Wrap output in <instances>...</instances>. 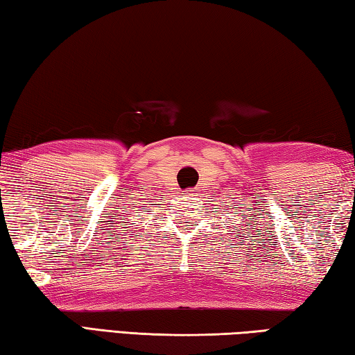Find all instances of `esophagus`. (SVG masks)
<instances>
[{
    "label": "esophagus",
    "mask_w": 355,
    "mask_h": 355,
    "mask_svg": "<svg viewBox=\"0 0 355 355\" xmlns=\"http://www.w3.org/2000/svg\"><path fill=\"white\" fill-rule=\"evenodd\" d=\"M186 192H188V194H191V191H189V189H188V191H186Z\"/></svg>",
    "instance_id": "obj_1"
}]
</instances>
